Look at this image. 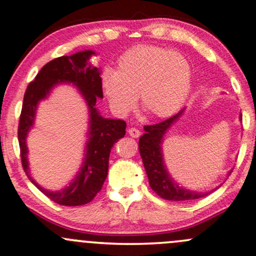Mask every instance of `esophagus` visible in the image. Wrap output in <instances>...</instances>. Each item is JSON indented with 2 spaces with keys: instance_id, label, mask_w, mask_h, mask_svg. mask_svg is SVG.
<instances>
[{
  "instance_id": "obj_1",
  "label": "esophagus",
  "mask_w": 256,
  "mask_h": 256,
  "mask_svg": "<svg viewBox=\"0 0 256 256\" xmlns=\"http://www.w3.org/2000/svg\"><path fill=\"white\" fill-rule=\"evenodd\" d=\"M128 134L131 136L132 138H138L139 136H140V134L142 132L138 130V128H128Z\"/></svg>"
}]
</instances>
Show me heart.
Wrapping results in <instances>:
<instances>
[{"label": "heart", "mask_w": 256, "mask_h": 256, "mask_svg": "<svg viewBox=\"0 0 256 256\" xmlns=\"http://www.w3.org/2000/svg\"><path fill=\"white\" fill-rule=\"evenodd\" d=\"M192 80L186 58L154 44L128 50L118 59L116 72L108 68L102 74V88L118 114L131 112L139 96L142 108L156 118L170 117L182 108Z\"/></svg>", "instance_id": "obj_1"}]
</instances>
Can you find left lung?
<instances>
[{"instance_id": "8db88e82", "label": "left lung", "mask_w": 256, "mask_h": 256, "mask_svg": "<svg viewBox=\"0 0 256 256\" xmlns=\"http://www.w3.org/2000/svg\"><path fill=\"white\" fill-rule=\"evenodd\" d=\"M183 112L184 108L172 117L168 118L166 120L154 125H145V134L139 139V154L143 160L148 184L158 196L168 200H197L212 192H197L180 186L171 178L166 166H164L163 151H162L163 137L171 128V125L178 120Z\"/></svg>"}]
</instances>
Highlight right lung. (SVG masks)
Listing matches in <instances>:
<instances>
[{
    "label": "right lung",
    "mask_w": 256,
    "mask_h": 256,
    "mask_svg": "<svg viewBox=\"0 0 256 256\" xmlns=\"http://www.w3.org/2000/svg\"><path fill=\"white\" fill-rule=\"evenodd\" d=\"M93 54L94 52L92 50H84L70 56H60L50 61L29 84L24 96L18 131L22 166L29 180L48 198L60 206H82L94 198L108 177L111 148L118 139L125 136L124 120L102 118L96 108V100L102 98V85L99 70L88 62ZM60 82L76 84L86 100L90 112L89 140L86 149V160L76 178L60 192H50L38 186L30 176L25 138L34 124L37 104Z\"/></svg>",
    "instance_id": "1"
}]
</instances>
